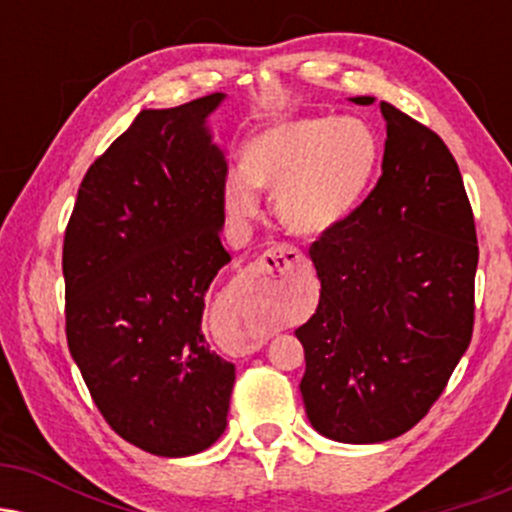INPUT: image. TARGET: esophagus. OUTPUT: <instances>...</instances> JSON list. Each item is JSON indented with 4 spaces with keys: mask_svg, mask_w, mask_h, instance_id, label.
Instances as JSON below:
<instances>
[{
    "mask_svg": "<svg viewBox=\"0 0 512 512\" xmlns=\"http://www.w3.org/2000/svg\"><path fill=\"white\" fill-rule=\"evenodd\" d=\"M298 262H301V252L293 245H274V248L264 252L260 260L250 264L248 279L252 281V286H257V291L264 293L279 284L281 276L289 274Z\"/></svg>",
    "mask_w": 512,
    "mask_h": 512,
    "instance_id": "34e87169",
    "label": "esophagus"
}]
</instances>
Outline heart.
<instances>
[{
    "label": "heart",
    "mask_w": 512,
    "mask_h": 512,
    "mask_svg": "<svg viewBox=\"0 0 512 512\" xmlns=\"http://www.w3.org/2000/svg\"><path fill=\"white\" fill-rule=\"evenodd\" d=\"M380 161L375 132L361 120L303 117L262 129L243 151V173L231 175L223 202L236 221L260 214V192H276L286 228L303 236L327 231L351 214Z\"/></svg>",
    "instance_id": "obj_1"
}]
</instances>
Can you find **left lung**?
<instances>
[{
    "instance_id": "left-lung-1",
    "label": "left lung",
    "mask_w": 512,
    "mask_h": 512,
    "mask_svg": "<svg viewBox=\"0 0 512 512\" xmlns=\"http://www.w3.org/2000/svg\"><path fill=\"white\" fill-rule=\"evenodd\" d=\"M380 110L383 175L310 245L320 303L296 330L310 424L356 445L402 436L443 395L472 342L479 262L472 204L450 149L395 105Z\"/></svg>"
}]
</instances>
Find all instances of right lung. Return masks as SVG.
<instances>
[{
	"label": "right lung",
	"instance_id": "obj_1",
	"mask_svg": "<svg viewBox=\"0 0 512 512\" xmlns=\"http://www.w3.org/2000/svg\"><path fill=\"white\" fill-rule=\"evenodd\" d=\"M221 101L142 110L88 168L64 231L72 358L108 426L161 457L214 445L236 383L202 334L204 296L231 262L228 163L204 125Z\"/></svg>",
	"mask_w": 512,
	"mask_h": 512
}]
</instances>
